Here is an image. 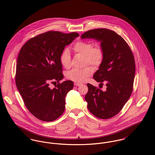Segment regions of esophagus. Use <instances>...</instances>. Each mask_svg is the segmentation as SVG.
<instances>
[{
  "label": "esophagus",
  "mask_w": 155,
  "mask_h": 155,
  "mask_svg": "<svg viewBox=\"0 0 155 155\" xmlns=\"http://www.w3.org/2000/svg\"><path fill=\"white\" fill-rule=\"evenodd\" d=\"M81 85V84L78 83V82H75V83H74V85H75V86H77V87H78V86H80Z\"/></svg>",
  "instance_id": "1"
}]
</instances>
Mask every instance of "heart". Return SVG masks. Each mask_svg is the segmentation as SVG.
<instances>
[{"label": "heart", "instance_id": "obj_1", "mask_svg": "<svg viewBox=\"0 0 155 155\" xmlns=\"http://www.w3.org/2000/svg\"><path fill=\"white\" fill-rule=\"evenodd\" d=\"M73 49L76 53L84 55L85 64H90L94 67H98L102 63L104 58V50L102 45H94L89 41H79L76 42ZM61 64L66 68L71 66V57L68 49H64L60 57ZM93 68L87 67L82 69L73 68L66 74L67 78L76 82H83L93 73Z\"/></svg>", "mask_w": 155, "mask_h": 155}]
</instances>
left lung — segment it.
<instances>
[{"mask_svg": "<svg viewBox=\"0 0 155 155\" xmlns=\"http://www.w3.org/2000/svg\"><path fill=\"white\" fill-rule=\"evenodd\" d=\"M81 38L94 39L104 48V60L93 78L100 86L106 82V90L88 84L85 100L95 116L109 119L122 109L133 92L135 64L132 51L120 36L109 29L90 30Z\"/></svg>", "mask_w": 155, "mask_h": 155, "instance_id": "8db88e82", "label": "left lung"}]
</instances>
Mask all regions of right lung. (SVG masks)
Instances as JSON below:
<instances>
[{"label": "right lung", "mask_w": 155, "mask_h": 155, "mask_svg": "<svg viewBox=\"0 0 155 155\" xmlns=\"http://www.w3.org/2000/svg\"><path fill=\"white\" fill-rule=\"evenodd\" d=\"M79 35L49 31L28 40L17 58L15 83L25 106L36 118L52 122L65 109L67 93L73 88L71 81L59 82L64 78L60 57L66 45ZM57 81L56 88L49 83Z\"/></svg>", "instance_id": "add662e5"}]
</instances>
